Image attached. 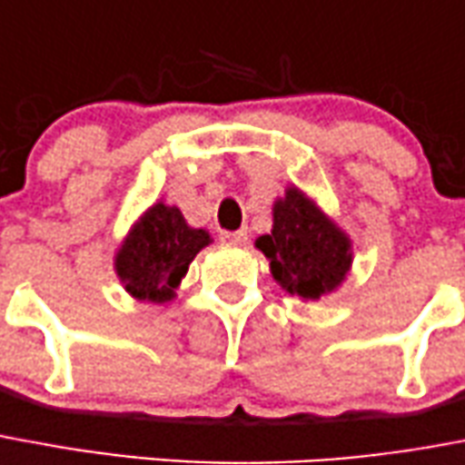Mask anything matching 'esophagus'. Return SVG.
Segmentation results:
<instances>
[{
    "label": "esophagus",
    "mask_w": 465,
    "mask_h": 465,
    "mask_svg": "<svg viewBox=\"0 0 465 465\" xmlns=\"http://www.w3.org/2000/svg\"><path fill=\"white\" fill-rule=\"evenodd\" d=\"M221 240L228 244H244L247 242V230H235V232H221Z\"/></svg>",
    "instance_id": "esophagus-1"
}]
</instances>
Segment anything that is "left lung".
Returning <instances> with one entry per match:
<instances>
[{
	"label": "left lung",
	"mask_w": 465,
	"mask_h": 465,
	"mask_svg": "<svg viewBox=\"0 0 465 465\" xmlns=\"http://www.w3.org/2000/svg\"><path fill=\"white\" fill-rule=\"evenodd\" d=\"M273 228L254 247L269 259L271 276L300 300L331 295L352 269V240L331 215L295 184L273 202Z\"/></svg>",
	"instance_id": "left-lung-1"
}]
</instances>
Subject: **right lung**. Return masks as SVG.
I'll list each match as a JSON object with an SVG mask.
<instances>
[{"label":"right lung","mask_w":465,"mask_h":465,"mask_svg":"<svg viewBox=\"0 0 465 465\" xmlns=\"http://www.w3.org/2000/svg\"><path fill=\"white\" fill-rule=\"evenodd\" d=\"M213 242L209 230L192 228L177 206L161 199L134 221L114 252L122 288L143 302H170L194 256Z\"/></svg>","instance_id":"1"}]
</instances>
